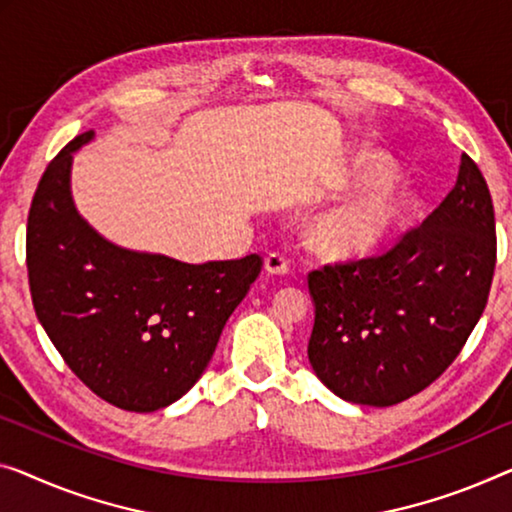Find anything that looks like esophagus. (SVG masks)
<instances>
[{
    "instance_id": "1",
    "label": "esophagus",
    "mask_w": 512,
    "mask_h": 512,
    "mask_svg": "<svg viewBox=\"0 0 512 512\" xmlns=\"http://www.w3.org/2000/svg\"><path fill=\"white\" fill-rule=\"evenodd\" d=\"M264 271L271 276H285L289 271V262L280 253H269L264 257Z\"/></svg>"
}]
</instances>
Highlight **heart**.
<instances>
[{
	"label": "heart",
	"mask_w": 512,
	"mask_h": 512,
	"mask_svg": "<svg viewBox=\"0 0 512 512\" xmlns=\"http://www.w3.org/2000/svg\"><path fill=\"white\" fill-rule=\"evenodd\" d=\"M393 177V165L379 151L356 156L347 179L372 186L349 195L310 220L308 243L331 262H368L391 246L407 227L414 200L407 190L384 186Z\"/></svg>",
	"instance_id": "obj_1"
}]
</instances>
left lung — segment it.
I'll use <instances>...</instances> for the list:
<instances>
[{"instance_id": "left-lung-1", "label": "left lung", "mask_w": 512, "mask_h": 512, "mask_svg": "<svg viewBox=\"0 0 512 512\" xmlns=\"http://www.w3.org/2000/svg\"><path fill=\"white\" fill-rule=\"evenodd\" d=\"M497 227L490 188L462 154L446 200L388 253L310 271L308 358L338 398L391 407L451 365L490 296Z\"/></svg>"}]
</instances>
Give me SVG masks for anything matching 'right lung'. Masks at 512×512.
<instances>
[{
  "label": "right lung",
  "instance_id": "1",
  "mask_svg": "<svg viewBox=\"0 0 512 512\" xmlns=\"http://www.w3.org/2000/svg\"><path fill=\"white\" fill-rule=\"evenodd\" d=\"M82 133L45 167L27 218L34 310L82 384L126 411L163 409L207 370L262 257L186 264L119 248L75 209L73 154Z\"/></svg>",
  "mask_w": 512,
  "mask_h": 512
}]
</instances>
